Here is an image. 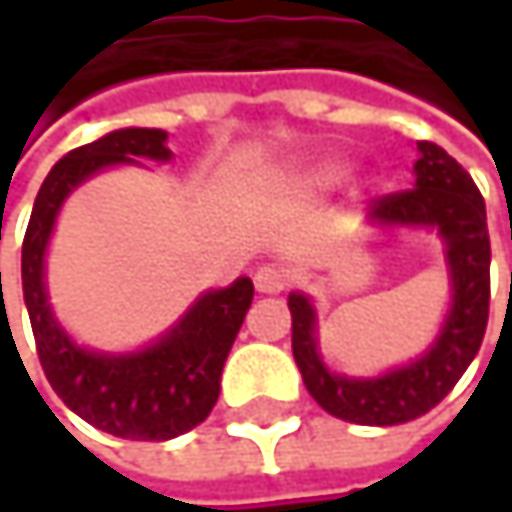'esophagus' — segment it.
I'll use <instances>...</instances> for the list:
<instances>
[{"instance_id":"esophagus-1","label":"esophagus","mask_w":512,"mask_h":512,"mask_svg":"<svg viewBox=\"0 0 512 512\" xmlns=\"http://www.w3.org/2000/svg\"><path fill=\"white\" fill-rule=\"evenodd\" d=\"M287 284H290V275H287V269H281V266H260L255 272V287L260 293H266V296H275V293H281V290H287Z\"/></svg>"}]
</instances>
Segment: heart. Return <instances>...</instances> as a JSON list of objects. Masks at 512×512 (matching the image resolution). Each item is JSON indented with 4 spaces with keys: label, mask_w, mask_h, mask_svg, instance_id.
<instances>
[{
    "label": "heart",
    "mask_w": 512,
    "mask_h": 512,
    "mask_svg": "<svg viewBox=\"0 0 512 512\" xmlns=\"http://www.w3.org/2000/svg\"><path fill=\"white\" fill-rule=\"evenodd\" d=\"M335 171H338L335 165H320V168H311L302 180H305L308 186H326V183L335 177Z\"/></svg>",
    "instance_id": "heart-1"
}]
</instances>
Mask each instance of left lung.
<instances>
[{
  "label": "left lung",
  "instance_id": "obj_1",
  "mask_svg": "<svg viewBox=\"0 0 512 512\" xmlns=\"http://www.w3.org/2000/svg\"><path fill=\"white\" fill-rule=\"evenodd\" d=\"M415 186L373 198L370 219L382 225H436L448 243L454 308L430 353L379 379L329 373L317 356L314 308L302 293L287 296L293 358L308 394L335 418L364 427H394L427 415L474 361L489 320V228L486 204L471 174L448 151L418 142Z\"/></svg>",
  "mask_w": 512,
  "mask_h": 512
}]
</instances>
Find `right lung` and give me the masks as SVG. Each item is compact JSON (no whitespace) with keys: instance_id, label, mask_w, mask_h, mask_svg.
<instances>
[{"instance_id":"1","label":"right lung","mask_w":512,"mask_h":512,"mask_svg":"<svg viewBox=\"0 0 512 512\" xmlns=\"http://www.w3.org/2000/svg\"><path fill=\"white\" fill-rule=\"evenodd\" d=\"M162 130H115L61 156L47 174L23 237V296L35 347L52 391L79 418L118 439L165 442L198 427L219 400V379L246 320L255 287L249 278L213 290L159 344L136 356H97L79 350L52 320L44 293V252L61 201L88 174L136 162L168 159Z\"/></svg>"}]
</instances>
